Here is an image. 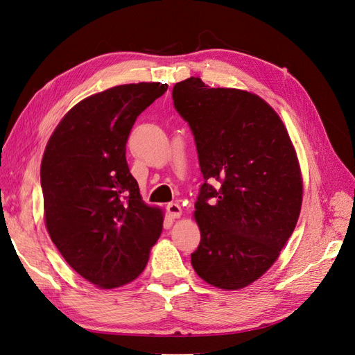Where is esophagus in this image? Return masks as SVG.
<instances>
[{
  "instance_id": "obj_1",
  "label": "esophagus",
  "mask_w": 355,
  "mask_h": 355,
  "mask_svg": "<svg viewBox=\"0 0 355 355\" xmlns=\"http://www.w3.org/2000/svg\"><path fill=\"white\" fill-rule=\"evenodd\" d=\"M167 212H168V216L172 217V218H179L182 216V208L176 202H170L167 205Z\"/></svg>"
}]
</instances>
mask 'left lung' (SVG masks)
<instances>
[{
  "label": "left lung",
  "instance_id": "left-lung-1",
  "mask_svg": "<svg viewBox=\"0 0 355 355\" xmlns=\"http://www.w3.org/2000/svg\"><path fill=\"white\" fill-rule=\"evenodd\" d=\"M172 97L204 176L193 214L201 242L191 263L211 286L243 288L272 266L299 220L303 180L293 143L253 93L191 77L175 84Z\"/></svg>",
  "mask_w": 355,
  "mask_h": 355
}]
</instances>
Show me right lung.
I'll list each match as a JSON object with an SVG mask.
<instances>
[{"label": "right lung", "mask_w": 355, "mask_h": 355, "mask_svg": "<svg viewBox=\"0 0 355 355\" xmlns=\"http://www.w3.org/2000/svg\"><path fill=\"white\" fill-rule=\"evenodd\" d=\"M167 84H123L86 97L51 135L40 164L45 223L67 263L101 288L134 281L163 229L125 151L132 125Z\"/></svg>", "instance_id": "1"}]
</instances>
